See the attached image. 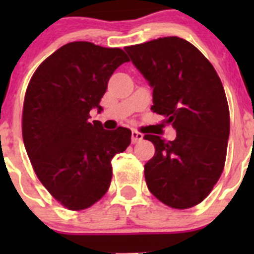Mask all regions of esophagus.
<instances>
[{
    "instance_id": "34e87169",
    "label": "esophagus",
    "mask_w": 254,
    "mask_h": 254,
    "mask_svg": "<svg viewBox=\"0 0 254 254\" xmlns=\"http://www.w3.org/2000/svg\"><path fill=\"white\" fill-rule=\"evenodd\" d=\"M142 139H143V135L141 134V132L136 131V130H132V131H131V142L132 143H136V142L141 141Z\"/></svg>"
}]
</instances>
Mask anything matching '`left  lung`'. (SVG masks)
Returning a JSON list of instances; mask_svg holds the SVG:
<instances>
[{
	"label": "left lung",
	"instance_id": "obj_1",
	"mask_svg": "<svg viewBox=\"0 0 254 254\" xmlns=\"http://www.w3.org/2000/svg\"><path fill=\"white\" fill-rule=\"evenodd\" d=\"M125 51L153 89L151 109L177 131L173 141L145 135L156 148L143 167L148 190L175 209L195 206L219 181L226 160L230 112L220 77L198 49L178 37Z\"/></svg>",
	"mask_w": 254,
	"mask_h": 254
}]
</instances>
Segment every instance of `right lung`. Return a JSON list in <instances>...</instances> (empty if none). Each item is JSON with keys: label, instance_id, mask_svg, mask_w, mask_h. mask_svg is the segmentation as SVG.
<instances>
[{"label": "right lung", "instance_id": "1", "mask_svg": "<svg viewBox=\"0 0 254 254\" xmlns=\"http://www.w3.org/2000/svg\"><path fill=\"white\" fill-rule=\"evenodd\" d=\"M118 48L89 42L61 47L37 68L23 106V141L35 175L49 193L70 210L93 205L108 190L112 158L127 150L131 131L106 130L89 112L115 70L127 63Z\"/></svg>", "mask_w": 254, "mask_h": 254}]
</instances>
